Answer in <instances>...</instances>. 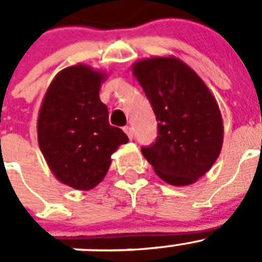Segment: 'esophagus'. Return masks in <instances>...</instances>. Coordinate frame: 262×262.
Instances as JSON below:
<instances>
[{
	"instance_id": "34e87169",
	"label": "esophagus",
	"mask_w": 262,
	"mask_h": 262,
	"mask_svg": "<svg viewBox=\"0 0 262 262\" xmlns=\"http://www.w3.org/2000/svg\"><path fill=\"white\" fill-rule=\"evenodd\" d=\"M124 132H125L126 136L129 137V139H133L134 130H133V128H132V126H125V128H124Z\"/></svg>"
}]
</instances>
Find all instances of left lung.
Returning a JSON list of instances; mask_svg holds the SVG:
<instances>
[{"mask_svg":"<svg viewBox=\"0 0 262 262\" xmlns=\"http://www.w3.org/2000/svg\"><path fill=\"white\" fill-rule=\"evenodd\" d=\"M133 71L159 121L156 139L141 148L143 156L165 182H195L211 169L222 147L216 99L199 76L176 58L141 60Z\"/></svg>","mask_w":262,"mask_h":262,"instance_id":"obj_1","label":"left lung"}]
</instances>
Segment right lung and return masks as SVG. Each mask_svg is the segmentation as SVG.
<instances>
[{"label": "right lung", "instance_id": "add662e5", "mask_svg": "<svg viewBox=\"0 0 262 262\" xmlns=\"http://www.w3.org/2000/svg\"><path fill=\"white\" fill-rule=\"evenodd\" d=\"M104 76L86 66L60 71L51 81L37 121L38 145L54 176L68 186L90 190L101 182L111 155L129 141L110 125L99 99Z\"/></svg>", "mask_w": 262, "mask_h": 262}]
</instances>
